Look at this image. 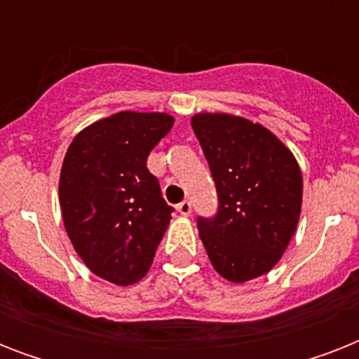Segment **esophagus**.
Wrapping results in <instances>:
<instances>
[{"label": "esophagus", "instance_id": "obj_1", "mask_svg": "<svg viewBox=\"0 0 359 359\" xmlns=\"http://www.w3.org/2000/svg\"><path fill=\"white\" fill-rule=\"evenodd\" d=\"M177 210H179L182 216H190V214H191V203L188 201V199H186V201H182V203H179V205H177Z\"/></svg>", "mask_w": 359, "mask_h": 359}]
</instances>
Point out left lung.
<instances>
[{
	"mask_svg": "<svg viewBox=\"0 0 359 359\" xmlns=\"http://www.w3.org/2000/svg\"><path fill=\"white\" fill-rule=\"evenodd\" d=\"M191 128L218 194L214 216L197 229L219 276L242 283L266 273L294 235L302 173L292 152L261 124L225 114H199Z\"/></svg>",
	"mask_w": 359,
	"mask_h": 359,
	"instance_id": "8db88e82",
	"label": "left lung"
}]
</instances>
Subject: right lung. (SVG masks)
<instances>
[{
    "mask_svg": "<svg viewBox=\"0 0 359 359\" xmlns=\"http://www.w3.org/2000/svg\"><path fill=\"white\" fill-rule=\"evenodd\" d=\"M171 126L165 114L121 111L80 132L65 156V229L89 270L115 285H132L149 272L175 210L147 169Z\"/></svg>",
    "mask_w": 359,
    "mask_h": 359,
    "instance_id": "1",
    "label": "right lung"
}]
</instances>
